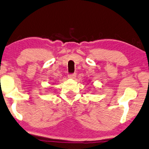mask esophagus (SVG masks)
<instances>
[{
  "instance_id": "34e87169",
  "label": "esophagus",
  "mask_w": 149,
  "mask_h": 149,
  "mask_svg": "<svg viewBox=\"0 0 149 149\" xmlns=\"http://www.w3.org/2000/svg\"><path fill=\"white\" fill-rule=\"evenodd\" d=\"M75 77H76V74L75 73H70V74H68V78L70 79H74Z\"/></svg>"
}]
</instances>
